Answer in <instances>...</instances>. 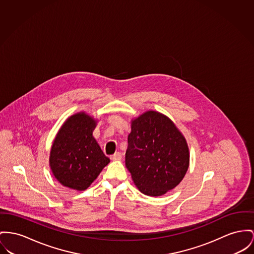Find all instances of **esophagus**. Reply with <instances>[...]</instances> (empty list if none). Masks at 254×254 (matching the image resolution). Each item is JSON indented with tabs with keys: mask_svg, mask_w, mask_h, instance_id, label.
<instances>
[{
	"mask_svg": "<svg viewBox=\"0 0 254 254\" xmlns=\"http://www.w3.org/2000/svg\"><path fill=\"white\" fill-rule=\"evenodd\" d=\"M121 157H122L121 153L116 152L115 154H114V155H112V156H111V160H113V161H116V160H120V159H121Z\"/></svg>",
	"mask_w": 254,
	"mask_h": 254,
	"instance_id": "esophagus-1",
	"label": "esophagus"
}]
</instances>
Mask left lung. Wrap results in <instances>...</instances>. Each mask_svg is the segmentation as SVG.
Returning a JSON list of instances; mask_svg holds the SVG:
<instances>
[{"mask_svg": "<svg viewBox=\"0 0 254 254\" xmlns=\"http://www.w3.org/2000/svg\"><path fill=\"white\" fill-rule=\"evenodd\" d=\"M189 160L186 139L167 117L149 111L132 122L125 165L142 193L159 196L174 189Z\"/></svg>", "mask_w": 254, "mask_h": 254, "instance_id": "obj_1", "label": "left lung"}]
</instances>
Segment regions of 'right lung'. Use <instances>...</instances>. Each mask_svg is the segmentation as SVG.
Returning <instances> with one entry per match:
<instances>
[{
  "instance_id": "1",
  "label": "right lung",
  "mask_w": 254,
  "mask_h": 254,
  "mask_svg": "<svg viewBox=\"0 0 254 254\" xmlns=\"http://www.w3.org/2000/svg\"><path fill=\"white\" fill-rule=\"evenodd\" d=\"M95 124L94 119L81 113L69 118L59 131L50 166L62 185L84 190L110 163L92 135Z\"/></svg>"
}]
</instances>
